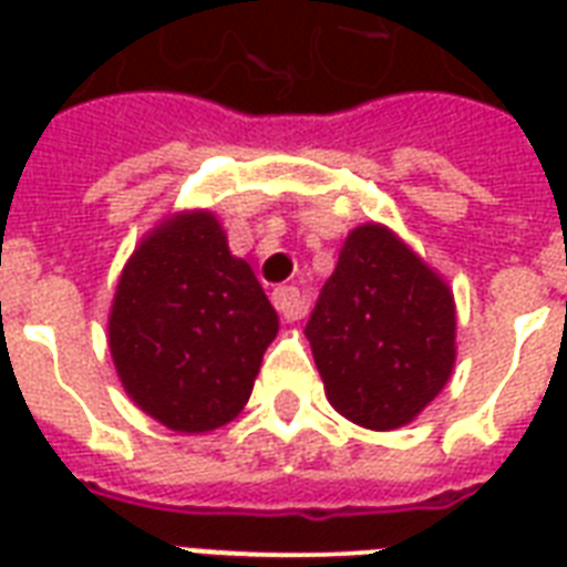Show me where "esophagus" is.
Listing matches in <instances>:
<instances>
[{"label": "esophagus", "instance_id": "obj_1", "mask_svg": "<svg viewBox=\"0 0 567 567\" xmlns=\"http://www.w3.org/2000/svg\"><path fill=\"white\" fill-rule=\"evenodd\" d=\"M274 306L285 320H300L302 311H306V302H302V297H300V288H293V285H282V288H276Z\"/></svg>", "mask_w": 567, "mask_h": 567}]
</instances>
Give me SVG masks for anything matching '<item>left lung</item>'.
Returning <instances> with one entry per match:
<instances>
[{
    "mask_svg": "<svg viewBox=\"0 0 567 567\" xmlns=\"http://www.w3.org/2000/svg\"><path fill=\"white\" fill-rule=\"evenodd\" d=\"M306 338L336 412L364 430H396L447 385L456 306L394 231L364 223L347 235Z\"/></svg>",
    "mask_w": 567,
    "mask_h": 567,
    "instance_id": "obj_1",
    "label": "left lung"
}]
</instances>
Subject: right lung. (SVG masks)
I'll return each mask as SVG.
<instances>
[{"label": "right lung", "instance_id": "add662e5", "mask_svg": "<svg viewBox=\"0 0 567 567\" xmlns=\"http://www.w3.org/2000/svg\"><path fill=\"white\" fill-rule=\"evenodd\" d=\"M279 318L212 212H182L132 252L109 318L126 394L176 432H212L247 405Z\"/></svg>", "mask_w": 567, "mask_h": 567}]
</instances>
